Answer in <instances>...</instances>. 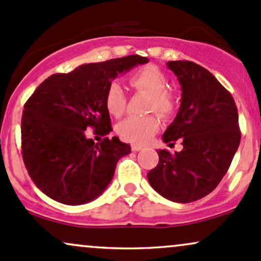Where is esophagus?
Masks as SVG:
<instances>
[{
  "label": "esophagus",
  "mask_w": 261,
  "mask_h": 261,
  "mask_svg": "<svg viewBox=\"0 0 261 261\" xmlns=\"http://www.w3.org/2000/svg\"><path fill=\"white\" fill-rule=\"evenodd\" d=\"M141 148H142V147H141V146H139V145H131V149H133L134 152H139Z\"/></svg>",
  "instance_id": "1"
}]
</instances>
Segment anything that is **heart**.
<instances>
[{
    "label": "heart",
    "mask_w": 261,
    "mask_h": 261,
    "mask_svg": "<svg viewBox=\"0 0 261 261\" xmlns=\"http://www.w3.org/2000/svg\"><path fill=\"white\" fill-rule=\"evenodd\" d=\"M128 82L134 89L145 92L149 95L148 110L160 114L162 118L173 115L176 109V97L168 89V77L154 65H147L135 71L128 77ZM104 103L112 115L121 116L127 107V97L119 82H112L107 87ZM160 128L157 116H130L119 122L116 131L121 139L136 145L148 142Z\"/></svg>",
    "instance_id": "b5f03b06"
}]
</instances>
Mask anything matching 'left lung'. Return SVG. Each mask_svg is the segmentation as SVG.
Masks as SVG:
<instances>
[{
	"instance_id": "1",
	"label": "left lung",
	"mask_w": 261,
	"mask_h": 261,
	"mask_svg": "<svg viewBox=\"0 0 261 261\" xmlns=\"http://www.w3.org/2000/svg\"><path fill=\"white\" fill-rule=\"evenodd\" d=\"M181 86V103L163 141L182 149H158L147 179L160 195L188 203L208 195L228 170L239 142L238 110L232 94L210 71L193 61L167 62Z\"/></svg>"
}]
</instances>
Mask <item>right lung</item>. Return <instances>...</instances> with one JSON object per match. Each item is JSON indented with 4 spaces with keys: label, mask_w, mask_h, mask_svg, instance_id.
I'll use <instances>...</instances> for the list:
<instances>
[{
    "label": "right lung",
    "mask_w": 261,
    "mask_h": 261,
    "mask_svg": "<svg viewBox=\"0 0 261 261\" xmlns=\"http://www.w3.org/2000/svg\"><path fill=\"white\" fill-rule=\"evenodd\" d=\"M148 59L130 55L85 64L40 83L24 104L22 154L34 184L55 201L83 205L97 199L112 181L116 163L131 152L119 137L95 143L86 130H113L104 94L119 73Z\"/></svg>",
    "instance_id": "right-lung-1"
}]
</instances>
